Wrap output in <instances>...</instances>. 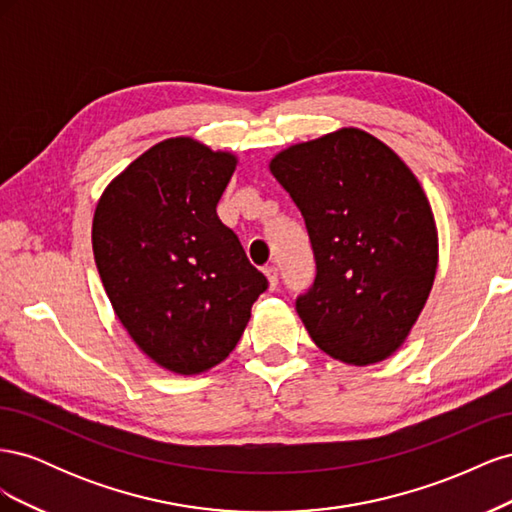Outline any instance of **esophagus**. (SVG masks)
Returning a JSON list of instances; mask_svg holds the SVG:
<instances>
[{
	"instance_id": "obj_1",
	"label": "esophagus",
	"mask_w": 512,
	"mask_h": 512,
	"mask_svg": "<svg viewBox=\"0 0 512 512\" xmlns=\"http://www.w3.org/2000/svg\"><path fill=\"white\" fill-rule=\"evenodd\" d=\"M265 275H267V280H269V288L275 290V288H277V282H280V273H277V267H275V265H269V267L265 269Z\"/></svg>"
}]
</instances>
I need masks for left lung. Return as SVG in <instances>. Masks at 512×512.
<instances>
[{
  "label": "left lung",
  "instance_id": "1",
  "mask_svg": "<svg viewBox=\"0 0 512 512\" xmlns=\"http://www.w3.org/2000/svg\"><path fill=\"white\" fill-rule=\"evenodd\" d=\"M271 175L299 207L316 258L297 312L314 344L374 365L406 344L438 271V228L408 164L361 128L277 151Z\"/></svg>",
  "mask_w": 512,
  "mask_h": 512
}]
</instances>
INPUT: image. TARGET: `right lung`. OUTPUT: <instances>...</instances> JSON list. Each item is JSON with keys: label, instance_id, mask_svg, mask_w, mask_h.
Segmentation results:
<instances>
[{"label": "right lung", "instance_id": "obj_1", "mask_svg": "<svg viewBox=\"0 0 512 512\" xmlns=\"http://www.w3.org/2000/svg\"><path fill=\"white\" fill-rule=\"evenodd\" d=\"M237 164L192 136L166 138L96 205L91 245L108 301L143 354L179 376L220 365L267 288L215 211Z\"/></svg>", "mask_w": 512, "mask_h": 512}]
</instances>
